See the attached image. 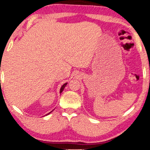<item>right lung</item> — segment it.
I'll list each match as a JSON object with an SVG mask.
<instances>
[{
	"label": "right lung",
	"instance_id": "1",
	"mask_svg": "<svg viewBox=\"0 0 150 150\" xmlns=\"http://www.w3.org/2000/svg\"><path fill=\"white\" fill-rule=\"evenodd\" d=\"M66 85H67V83H65L64 85H63L62 87H61V89H60V93H61V92H62L63 91V89H64V88H65V86H66ZM50 112H49V113H50ZM48 113V114H49Z\"/></svg>",
	"mask_w": 150,
	"mask_h": 150
}]
</instances>
